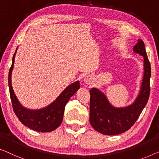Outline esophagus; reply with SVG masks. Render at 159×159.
Instances as JSON below:
<instances>
[{
	"mask_svg": "<svg viewBox=\"0 0 159 159\" xmlns=\"http://www.w3.org/2000/svg\"><path fill=\"white\" fill-rule=\"evenodd\" d=\"M84 81L88 85H91V84H93V79H92L91 76L87 75V76H86L84 79Z\"/></svg>",
	"mask_w": 159,
	"mask_h": 159,
	"instance_id": "34e87169",
	"label": "esophagus"
}]
</instances>
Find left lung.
I'll use <instances>...</instances> for the list:
<instances>
[{
  "mask_svg": "<svg viewBox=\"0 0 159 159\" xmlns=\"http://www.w3.org/2000/svg\"><path fill=\"white\" fill-rule=\"evenodd\" d=\"M133 50L143 57V76L138 96L131 105L115 107L101 90L96 88L90 90V124L102 134L118 135L131 129L148 102L151 71L143 41L139 39Z\"/></svg>",
  "mask_w": 159,
  "mask_h": 159,
  "instance_id": "1",
  "label": "left lung"
}]
</instances>
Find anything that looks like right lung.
<instances>
[{
  "label": "right lung",
  "mask_w": 159,
  "mask_h": 159,
  "mask_svg": "<svg viewBox=\"0 0 159 159\" xmlns=\"http://www.w3.org/2000/svg\"><path fill=\"white\" fill-rule=\"evenodd\" d=\"M18 47L14 53L12 66L8 74V86L12 105L16 116L22 124L29 129L39 132H51L56 130L61 124L66 103L70 97L80 89L79 80L70 84L51 103L40 109H29L20 103L12 87L11 76L14 67L15 57Z\"/></svg>",
  "instance_id": "obj_1"
}]
</instances>
